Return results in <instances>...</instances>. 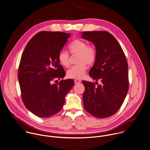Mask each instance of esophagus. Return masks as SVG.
I'll return each mask as SVG.
<instances>
[{
    "mask_svg": "<svg viewBox=\"0 0 150 150\" xmlns=\"http://www.w3.org/2000/svg\"><path fill=\"white\" fill-rule=\"evenodd\" d=\"M74 82H75V83H79L81 82V81L79 80V79H75Z\"/></svg>",
    "mask_w": 150,
    "mask_h": 150,
    "instance_id": "1",
    "label": "esophagus"
}]
</instances>
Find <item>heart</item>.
<instances>
[{
	"label": "heart",
	"mask_w": 150,
	"mask_h": 150,
	"mask_svg": "<svg viewBox=\"0 0 150 150\" xmlns=\"http://www.w3.org/2000/svg\"><path fill=\"white\" fill-rule=\"evenodd\" d=\"M68 50L72 55H78L76 58V63L78 64L67 71V77L70 79H82L87 68L86 64L91 65L97 59L96 49L91 45H88L87 42L83 40L76 39L68 45ZM58 60L63 67H69L70 58L67 52L60 51L58 54Z\"/></svg>",
	"instance_id": "b5f03b06"
}]
</instances>
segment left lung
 <instances>
[{
  "label": "left lung",
  "instance_id": "1",
  "mask_svg": "<svg viewBox=\"0 0 150 150\" xmlns=\"http://www.w3.org/2000/svg\"><path fill=\"white\" fill-rule=\"evenodd\" d=\"M82 37L93 42L97 59L89 71L95 83L83 81L84 109L93 116H112L122 105L128 91V67L125 54L116 39L105 31L83 32Z\"/></svg>",
  "mask_w": 150,
  "mask_h": 150
}]
</instances>
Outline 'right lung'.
Returning a JSON list of instances; mask_svg holds the SVG:
<instances>
[{
    "instance_id": "right-lung-1",
    "label": "right lung",
    "mask_w": 150,
    "mask_h": 150,
    "mask_svg": "<svg viewBox=\"0 0 150 150\" xmlns=\"http://www.w3.org/2000/svg\"><path fill=\"white\" fill-rule=\"evenodd\" d=\"M70 35L40 32L31 38L22 54L18 72L21 97L26 108L37 116L48 118L60 111L74 86L72 79L52 83L66 75L58 54Z\"/></svg>"
}]
</instances>
